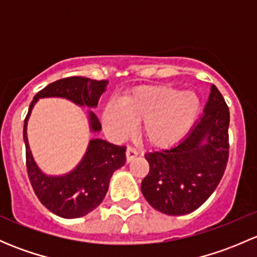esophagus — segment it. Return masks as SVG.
Segmentation results:
<instances>
[{"label":"esophagus","instance_id":"esophagus-1","mask_svg":"<svg viewBox=\"0 0 257 257\" xmlns=\"http://www.w3.org/2000/svg\"><path fill=\"white\" fill-rule=\"evenodd\" d=\"M125 155H126V162H132L133 159H136V157H138V152H137L134 148L128 147L125 150Z\"/></svg>","mask_w":257,"mask_h":257}]
</instances>
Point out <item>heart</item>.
<instances>
[{
	"instance_id": "heart-1",
	"label": "heart",
	"mask_w": 257,
	"mask_h": 257,
	"mask_svg": "<svg viewBox=\"0 0 257 257\" xmlns=\"http://www.w3.org/2000/svg\"><path fill=\"white\" fill-rule=\"evenodd\" d=\"M201 113L195 92L170 85H145L132 90L123 102L109 100L103 110V124L114 138H124L142 121L141 132L150 144L169 148L183 141Z\"/></svg>"
}]
</instances>
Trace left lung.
<instances>
[{
  "instance_id": "left-lung-1",
  "label": "left lung",
  "mask_w": 257,
  "mask_h": 257,
  "mask_svg": "<svg viewBox=\"0 0 257 257\" xmlns=\"http://www.w3.org/2000/svg\"><path fill=\"white\" fill-rule=\"evenodd\" d=\"M229 108L214 84L200 116L185 138L144 155L149 174L142 181L148 203L167 215L200 208L219 185L229 158Z\"/></svg>"
}]
</instances>
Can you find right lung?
I'll return each mask as SVG.
<instances>
[{"label":"right lung","instance_id":"add662e5","mask_svg":"<svg viewBox=\"0 0 257 257\" xmlns=\"http://www.w3.org/2000/svg\"><path fill=\"white\" fill-rule=\"evenodd\" d=\"M108 83L84 77H69L51 83L35 95L25 119L23 141L26 145L27 173L41 203L49 211L64 219L85 216L99 206L108 191L113 173L125 164V147L103 139H90L76 168L66 174H46L33 158L27 138V124L36 103L43 98H63L83 108H97L100 94ZM89 132L102 131L97 115L87 110Z\"/></svg>","mask_w":257,"mask_h":257}]
</instances>
